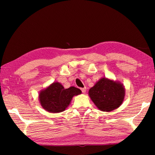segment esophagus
I'll list each match as a JSON object with an SVG mask.
<instances>
[{"label":"esophagus","instance_id":"esophagus-1","mask_svg":"<svg viewBox=\"0 0 155 155\" xmlns=\"http://www.w3.org/2000/svg\"><path fill=\"white\" fill-rule=\"evenodd\" d=\"M81 91H82V92L83 94H85L86 92V87H83V88H81Z\"/></svg>","mask_w":155,"mask_h":155}]
</instances>
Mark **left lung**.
Listing matches in <instances>:
<instances>
[{"instance_id": "left-lung-1", "label": "left lung", "mask_w": 155, "mask_h": 155, "mask_svg": "<svg viewBox=\"0 0 155 155\" xmlns=\"http://www.w3.org/2000/svg\"><path fill=\"white\" fill-rule=\"evenodd\" d=\"M91 101L103 111H111L123 103L125 89L123 84L107 78H102L89 90Z\"/></svg>"}]
</instances>
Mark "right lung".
Instances as JSON below:
<instances>
[{
	"label": "right lung",
	"instance_id": "obj_1",
	"mask_svg": "<svg viewBox=\"0 0 155 155\" xmlns=\"http://www.w3.org/2000/svg\"><path fill=\"white\" fill-rule=\"evenodd\" d=\"M81 94L75 87L65 89L61 83L54 82L39 94L40 104L46 111L51 113L64 111L70 104L73 96Z\"/></svg>",
	"mask_w": 155,
	"mask_h": 155
}]
</instances>
